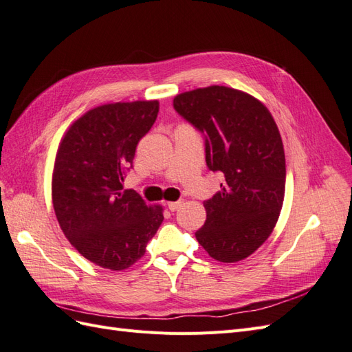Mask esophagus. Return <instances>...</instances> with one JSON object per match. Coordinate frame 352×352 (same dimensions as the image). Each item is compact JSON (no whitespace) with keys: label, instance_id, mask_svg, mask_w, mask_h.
<instances>
[{"label":"esophagus","instance_id":"1","mask_svg":"<svg viewBox=\"0 0 352 352\" xmlns=\"http://www.w3.org/2000/svg\"><path fill=\"white\" fill-rule=\"evenodd\" d=\"M184 205V201L183 200H178V201H169L168 203V209L169 210H178L181 206H183Z\"/></svg>","mask_w":352,"mask_h":352}]
</instances>
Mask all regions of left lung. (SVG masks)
I'll use <instances>...</instances> for the list:
<instances>
[{"label":"left lung","mask_w":352,"mask_h":352,"mask_svg":"<svg viewBox=\"0 0 352 352\" xmlns=\"http://www.w3.org/2000/svg\"><path fill=\"white\" fill-rule=\"evenodd\" d=\"M174 108L205 134L206 164L223 174L221 191L203 203L206 222L197 241L218 262H240L274 231L285 196L276 122L254 96L217 85L177 95Z\"/></svg>","instance_id":"left-lung-1"}]
</instances>
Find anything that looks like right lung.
Segmentation results:
<instances>
[{
	"mask_svg": "<svg viewBox=\"0 0 352 352\" xmlns=\"http://www.w3.org/2000/svg\"><path fill=\"white\" fill-rule=\"evenodd\" d=\"M160 112V102H116L89 109L67 129L52 171V206L64 235L90 262L124 270L138 262L164 221L124 190L135 147Z\"/></svg>",
	"mask_w": 352,
	"mask_h": 352,
	"instance_id": "1",
	"label": "right lung"
}]
</instances>
